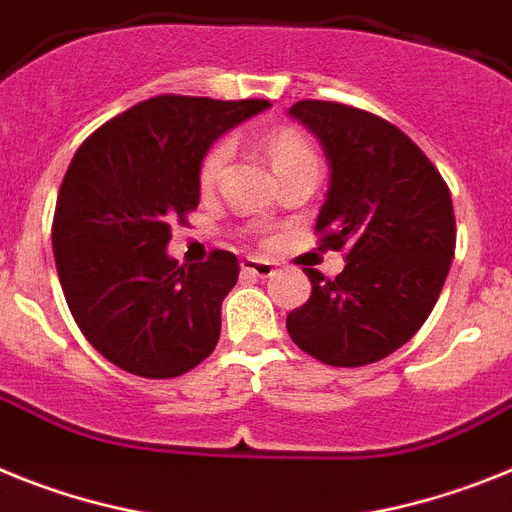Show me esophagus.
<instances>
[{
    "label": "esophagus",
    "mask_w": 512,
    "mask_h": 512,
    "mask_svg": "<svg viewBox=\"0 0 512 512\" xmlns=\"http://www.w3.org/2000/svg\"><path fill=\"white\" fill-rule=\"evenodd\" d=\"M240 269L246 274H253V277H259V279H266V277H272L274 274V264L272 261H264V259H243L240 261Z\"/></svg>",
    "instance_id": "obj_1"
}]
</instances>
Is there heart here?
Returning <instances> with one entry per match:
<instances>
[{
	"label": "heart",
	"instance_id": "obj_1",
	"mask_svg": "<svg viewBox=\"0 0 512 512\" xmlns=\"http://www.w3.org/2000/svg\"><path fill=\"white\" fill-rule=\"evenodd\" d=\"M227 160H230V144L220 142L214 144L212 150L204 155L202 168H199V183L202 189H212L214 183L220 181L222 170H225ZM269 160H272L274 173H282L287 168H295L300 163H316L313 150L308 147L298 131L282 129L277 131L272 139H269Z\"/></svg>",
	"mask_w": 512,
	"mask_h": 512
}]
</instances>
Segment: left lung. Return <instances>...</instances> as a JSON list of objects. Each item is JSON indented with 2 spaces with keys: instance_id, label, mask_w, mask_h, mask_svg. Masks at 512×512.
<instances>
[{
  "instance_id": "left-lung-1",
  "label": "left lung",
  "mask_w": 512,
  "mask_h": 512,
  "mask_svg": "<svg viewBox=\"0 0 512 512\" xmlns=\"http://www.w3.org/2000/svg\"><path fill=\"white\" fill-rule=\"evenodd\" d=\"M287 113L329 160L316 220L323 246L347 248L336 279L305 269L310 298L287 316V331L326 365H370L409 342L438 303L456 251L451 191L425 152L373 113L326 100Z\"/></svg>"
}]
</instances>
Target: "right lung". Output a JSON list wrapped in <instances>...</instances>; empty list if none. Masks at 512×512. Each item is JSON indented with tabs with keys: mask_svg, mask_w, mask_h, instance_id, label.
Listing matches in <instances>:
<instances>
[{
	"mask_svg": "<svg viewBox=\"0 0 512 512\" xmlns=\"http://www.w3.org/2000/svg\"><path fill=\"white\" fill-rule=\"evenodd\" d=\"M266 100L160 95L87 137L61 181L54 256L74 321L100 355L142 378H176L212 355L238 282L230 251L168 256L170 225L199 207V168Z\"/></svg>",
	"mask_w": 512,
	"mask_h": 512,
	"instance_id": "right-lung-1",
	"label": "right lung"
}]
</instances>
